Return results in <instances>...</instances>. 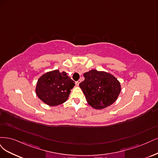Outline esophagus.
I'll return each mask as SVG.
<instances>
[{
	"instance_id": "34e87169",
	"label": "esophagus",
	"mask_w": 158,
	"mask_h": 158,
	"mask_svg": "<svg viewBox=\"0 0 158 158\" xmlns=\"http://www.w3.org/2000/svg\"><path fill=\"white\" fill-rule=\"evenodd\" d=\"M75 84H76V85H79V81H76V83H75Z\"/></svg>"
}]
</instances>
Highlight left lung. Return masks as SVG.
Returning <instances> with one entry per match:
<instances>
[{"mask_svg": "<svg viewBox=\"0 0 158 158\" xmlns=\"http://www.w3.org/2000/svg\"><path fill=\"white\" fill-rule=\"evenodd\" d=\"M85 80L79 83L89 105L103 109L112 104L121 92L119 81L112 75L92 69L84 73Z\"/></svg>", "mask_w": 158, "mask_h": 158, "instance_id": "left-lung-1", "label": "left lung"}]
</instances>
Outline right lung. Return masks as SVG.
<instances>
[{
  "instance_id": "right-lung-1",
  "label": "right lung",
  "mask_w": 158,
  "mask_h": 158,
  "mask_svg": "<svg viewBox=\"0 0 158 158\" xmlns=\"http://www.w3.org/2000/svg\"><path fill=\"white\" fill-rule=\"evenodd\" d=\"M75 82L65 72L56 69L43 75L37 84L36 94L45 104L54 106L67 100Z\"/></svg>"
}]
</instances>
